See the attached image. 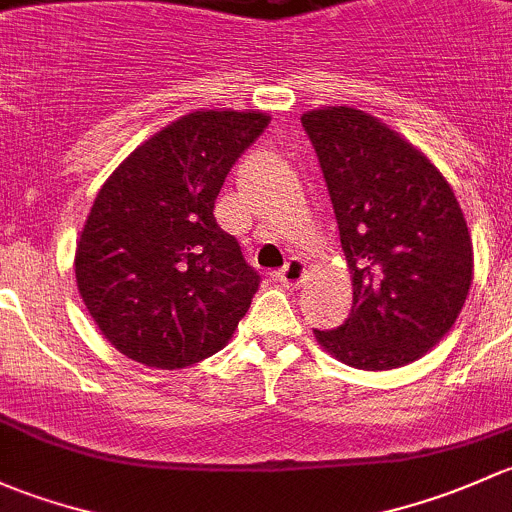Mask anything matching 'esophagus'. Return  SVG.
Segmentation results:
<instances>
[{
    "label": "esophagus",
    "instance_id": "34e87169",
    "mask_svg": "<svg viewBox=\"0 0 512 512\" xmlns=\"http://www.w3.org/2000/svg\"><path fill=\"white\" fill-rule=\"evenodd\" d=\"M305 273H308V266H305L303 258H291V261L276 273V281L281 283L283 288H298L300 283L305 281Z\"/></svg>",
    "mask_w": 512,
    "mask_h": 512
}]
</instances>
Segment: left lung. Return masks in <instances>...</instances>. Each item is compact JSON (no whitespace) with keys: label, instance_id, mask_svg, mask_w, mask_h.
<instances>
[{"label":"left lung","instance_id":"left-lung-1","mask_svg":"<svg viewBox=\"0 0 512 512\" xmlns=\"http://www.w3.org/2000/svg\"><path fill=\"white\" fill-rule=\"evenodd\" d=\"M333 199L352 281L350 318L313 330L355 370L416 362L451 330L473 281L461 204L434 162L365 110L333 105L300 118Z\"/></svg>","mask_w":512,"mask_h":512}]
</instances>
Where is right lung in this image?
Instances as JSON below:
<instances>
[{
	"label": "right lung",
	"mask_w": 512,
	"mask_h": 512,
	"mask_svg": "<svg viewBox=\"0 0 512 512\" xmlns=\"http://www.w3.org/2000/svg\"><path fill=\"white\" fill-rule=\"evenodd\" d=\"M268 123L261 110H194L98 189L73 271L93 323L130 360L179 370L234 337L261 278L217 224L214 202Z\"/></svg>",
	"instance_id": "right-lung-1"
}]
</instances>
